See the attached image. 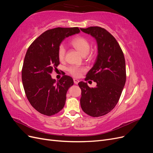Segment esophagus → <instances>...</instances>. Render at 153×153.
<instances>
[{
    "label": "esophagus",
    "mask_w": 153,
    "mask_h": 153,
    "mask_svg": "<svg viewBox=\"0 0 153 153\" xmlns=\"http://www.w3.org/2000/svg\"><path fill=\"white\" fill-rule=\"evenodd\" d=\"M73 82H74V83H75V84H78V83L79 82V80H78V79H76V78H74Z\"/></svg>",
    "instance_id": "34e87169"
}]
</instances>
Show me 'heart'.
I'll return each mask as SVG.
<instances>
[{"label": "heart", "mask_w": 153, "mask_h": 153, "mask_svg": "<svg viewBox=\"0 0 153 153\" xmlns=\"http://www.w3.org/2000/svg\"><path fill=\"white\" fill-rule=\"evenodd\" d=\"M71 43L74 48H75L80 53L83 55L85 56L89 52L91 48V44L89 41L85 38L82 36H77L73 38ZM66 54V48L64 45H61L58 48V57L60 61H63L65 57ZM85 71V69L84 67H78L76 66H69L68 68V71L73 76L79 77L82 73Z\"/></svg>", "instance_id": "obj_1"}]
</instances>
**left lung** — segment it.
Instances as JSON below:
<instances>
[{
    "label": "left lung",
    "instance_id": "8db88e82",
    "mask_svg": "<svg viewBox=\"0 0 153 153\" xmlns=\"http://www.w3.org/2000/svg\"><path fill=\"white\" fill-rule=\"evenodd\" d=\"M80 30L91 34L98 44L96 62L86 75L85 80L96 82L91 88L86 82H80L82 91V109L92 117L109 113L118 103L126 79V63L121 48L114 37L104 28L90 27Z\"/></svg>",
    "mask_w": 153,
    "mask_h": 153
}]
</instances>
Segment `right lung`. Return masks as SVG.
<instances>
[{
	"label": "right lung",
	"instance_id": "right-lung-1",
	"mask_svg": "<svg viewBox=\"0 0 153 153\" xmlns=\"http://www.w3.org/2000/svg\"><path fill=\"white\" fill-rule=\"evenodd\" d=\"M78 32V27L49 29L36 39L27 51L22 70L23 85L32 107L43 115L56 114L65 105L67 91L73 85V78L64 73L56 82L51 73L60 64V44L64 38Z\"/></svg>",
	"mask_w": 153,
	"mask_h": 153
}]
</instances>
